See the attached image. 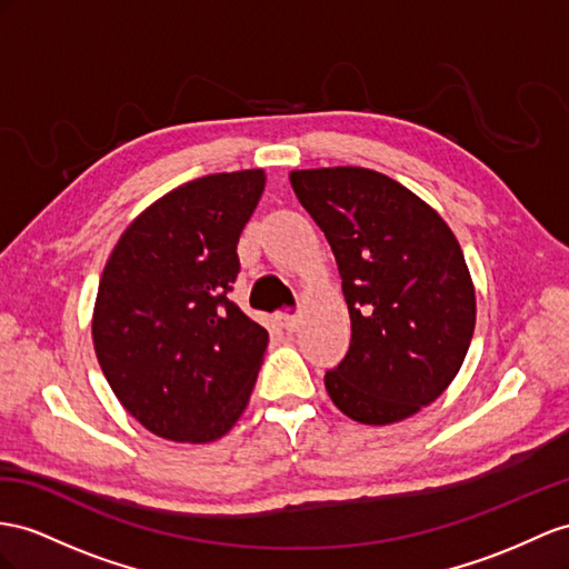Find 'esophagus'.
<instances>
[{"mask_svg": "<svg viewBox=\"0 0 569 569\" xmlns=\"http://www.w3.org/2000/svg\"><path fill=\"white\" fill-rule=\"evenodd\" d=\"M279 319H281V327L286 331H296L298 329V317L296 315H281Z\"/></svg>", "mask_w": 569, "mask_h": 569, "instance_id": "esophagus-1", "label": "esophagus"}]
</instances>
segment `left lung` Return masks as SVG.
I'll list each match as a JSON object with an SVG mask.
<instances>
[{"mask_svg":"<svg viewBox=\"0 0 569 569\" xmlns=\"http://www.w3.org/2000/svg\"><path fill=\"white\" fill-rule=\"evenodd\" d=\"M290 184L337 257L351 346L325 387L337 409L389 426L455 380L476 327L469 267L440 213L368 168L293 170Z\"/></svg>","mask_w":569,"mask_h":569,"instance_id":"left-lung-1","label":"left lung"}]
</instances>
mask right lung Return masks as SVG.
I'll list each match as a JSON object with an SVG mask.
<instances>
[{"label": "right lung", "mask_w": 569, "mask_h": 569, "mask_svg": "<svg viewBox=\"0 0 569 569\" xmlns=\"http://www.w3.org/2000/svg\"><path fill=\"white\" fill-rule=\"evenodd\" d=\"M264 170L184 182L139 213L103 269L93 346L114 397L172 442H213L238 423L269 333L228 293Z\"/></svg>", "instance_id": "1"}]
</instances>
